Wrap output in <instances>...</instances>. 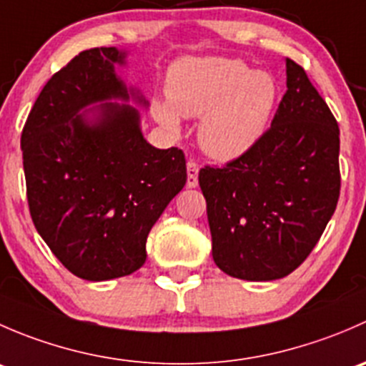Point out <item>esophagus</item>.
Instances as JSON below:
<instances>
[{
	"instance_id": "34e87169",
	"label": "esophagus",
	"mask_w": 366,
	"mask_h": 366,
	"mask_svg": "<svg viewBox=\"0 0 366 366\" xmlns=\"http://www.w3.org/2000/svg\"><path fill=\"white\" fill-rule=\"evenodd\" d=\"M198 169H200V166L197 161H187V187L198 186Z\"/></svg>"
}]
</instances>
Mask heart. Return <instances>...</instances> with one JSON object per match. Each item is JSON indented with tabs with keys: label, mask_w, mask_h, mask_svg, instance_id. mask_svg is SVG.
<instances>
[{
	"label": "heart",
	"mask_w": 366,
	"mask_h": 366,
	"mask_svg": "<svg viewBox=\"0 0 366 366\" xmlns=\"http://www.w3.org/2000/svg\"><path fill=\"white\" fill-rule=\"evenodd\" d=\"M168 101H154V117L179 131V114L202 118V149L216 159L242 156L264 136L278 102V83L241 60L187 58L169 69Z\"/></svg>",
	"instance_id": "1"
}]
</instances>
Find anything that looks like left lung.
Segmentation results:
<instances>
[{
	"label": "left lung",
	"instance_id": "left-lung-1",
	"mask_svg": "<svg viewBox=\"0 0 366 366\" xmlns=\"http://www.w3.org/2000/svg\"><path fill=\"white\" fill-rule=\"evenodd\" d=\"M340 129L305 69L287 58V92L248 152L198 175L212 258L228 276L271 282L319 242L340 197Z\"/></svg>",
	"mask_w": 366,
	"mask_h": 366
}]
</instances>
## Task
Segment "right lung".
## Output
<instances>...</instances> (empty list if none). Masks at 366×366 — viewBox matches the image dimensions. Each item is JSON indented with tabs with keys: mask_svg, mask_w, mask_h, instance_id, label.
Returning a JSON list of instances; mask_svg holds the SVG:
<instances>
[{
	"mask_svg": "<svg viewBox=\"0 0 366 366\" xmlns=\"http://www.w3.org/2000/svg\"><path fill=\"white\" fill-rule=\"evenodd\" d=\"M124 61L117 47L74 56L42 88L21 134L33 224L54 257L88 282L145 264L154 223L187 180L182 150L147 143L134 108L106 102L95 120L79 114L95 102L127 101L114 74Z\"/></svg>",
	"mask_w": 366,
	"mask_h": 366,
	"instance_id": "obj_1",
	"label": "right lung"
}]
</instances>
